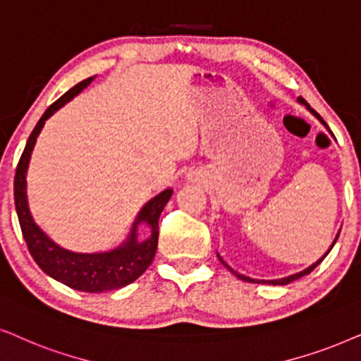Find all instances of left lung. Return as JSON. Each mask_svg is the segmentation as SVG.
Wrapping results in <instances>:
<instances>
[{"mask_svg": "<svg viewBox=\"0 0 361 361\" xmlns=\"http://www.w3.org/2000/svg\"><path fill=\"white\" fill-rule=\"evenodd\" d=\"M297 102H299V104H302V105H305V107H307V110H309V112H310L312 115H315V117H317V118H319V120H320V122H322V123H324L326 128H329V125H326V123L324 122V118H322V117H320V115H319V114H317V112H315V110H314V109H312V107H310V105H309V104H307L304 99H302V97H299V99H297ZM338 236H340V231H338V233H337V236H335V239H334V243H331V246H330V249H329V251H326V252L324 254V256H322V257L319 259V261H317V262H314V264H312V266H309V267H307V269H304V271H300V272H297V274H292V276H287V277H282V279H272V281H266V279H252V277H247V276H244V274H239V272H236V271H234V269H231V267L228 266V264H226V262L223 261V257H221V256H219V254H218V257H219V261H221V262H223V264H224V266H226V267H228V269H229V271L234 274V276H236L238 279H241V281H246V282H252V284H272V286H287V284H290V282H294V281H297V279L304 277V276H307V274H310L312 271H314V269H315L317 266H319V264H320L322 261H324V259H325V256H326V254H329V252L331 251V247H334V246H335V243H337V239H338Z\"/></svg>", "mask_w": 361, "mask_h": 361, "instance_id": "obj_1", "label": "left lung"}]
</instances>
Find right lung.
Returning a JSON list of instances; mask_svg holds the SVG:
<instances>
[{
	"mask_svg": "<svg viewBox=\"0 0 361 361\" xmlns=\"http://www.w3.org/2000/svg\"><path fill=\"white\" fill-rule=\"evenodd\" d=\"M94 79L95 75L74 85L42 114L35 130L27 138L23 155L19 158L16 175H14V204H16L24 241L27 244L32 259L47 276L56 279L57 282H62L71 289L90 292V294L122 289V287L137 281L147 271L153 257H155L158 246V219H160L163 208L173 195V190L166 188L161 193L153 196L150 201H147L138 211L127 239L120 246L105 252L69 251V249L61 247L59 244L52 241L36 224L30 211V204H27L26 191V175L32 148L36 145V140L42 127H44L46 120L52 117L61 107H64L67 102H71L77 94L82 92ZM140 225H145L151 229V236L145 240H142L137 234Z\"/></svg>",
	"mask_w": 361,
	"mask_h": 361,
	"instance_id": "right-lung-1",
	"label": "right lung"
}]
</instances>
